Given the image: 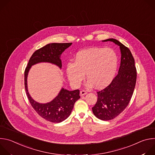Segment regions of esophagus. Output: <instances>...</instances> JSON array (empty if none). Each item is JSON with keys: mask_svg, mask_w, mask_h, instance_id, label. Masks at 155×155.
Wrapping results in <instances>:
<instances>
[{"mask_svg": "<svg viewBox=\"0 0 155 155\" xmlns=\"http://www.w3.org/2000/svg\"><path fill=\"white\" fill-rule=\"evenodd\" d=\"M86 94H87V93H86L85 91L82 90V91H80V96H84V95H86Z\"/></svg>", "mask_w": 155, "mask_h": 155, "instance_id": "obj_1", "label": "esophagus"}]
</instances>
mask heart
<instances>
[{
	"label": "heart",
	"mask_w": 155,
	"mask_h": 155,
	"mask_svg": "<svg viewBox=\"0 0 155 155\" xmlns=\"http://www.w3.org/2000/svg\"><path fill=\"white\" fill-rule=\"evenodd\" d=\"M118 66V57L111 48H91L78 51L74 62L66 66V74L71 84L78 87L84 78L88 80L85 86L90 88L94 84L96 87H103L113 80Z\"/></svg>",
	"instance_id": "b5f03b06"
}]
</instances>
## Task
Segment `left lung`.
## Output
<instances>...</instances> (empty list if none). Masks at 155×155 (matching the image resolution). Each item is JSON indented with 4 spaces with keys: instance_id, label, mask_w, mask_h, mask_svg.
<instances>
[{
    "instance_id": "left-lung-1",
    "label": "left lung",
    "mask_w": 155,
    "mask_h": 155,
    "mask_svg": "<svg viewBox=\"0 0 155 155\" xmlns=\"http://www.w3.org/2000/svg\"><path fill=\"white\" fill-rule=\"evenodd\" d=\"M120 47L121 63L118 75L107 87L97 92V101L92 108L94 115L104 121L112 120L126 108L132 97L137 79L134 59L128 48L118 40L108 38Z\"/></svg>"
}]
</instances>
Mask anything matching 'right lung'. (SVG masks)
<instances>
[{"label":"right lung","mask_w":155,"mask_h":155,"mask_svg":"<svg viewBox=\"0 0 155 155\" xmlns=\"http://www.w3.org/2000/svg\"><path fill=\"white\" fill-rule=\"evenodd\" d=\"M72 43H53L35 51L31 57L25 72V90L28 99L35 112L43 118L53 123H60L67 119L71 114L75 102L80 98V91H69L62 87L51 101L47 103H39L32 99L28 87V76L32 65L48 62L54 64L61 69L62 62L61 56Z\"/></svg>","instance_id":"obj_1"}]
</instances>
